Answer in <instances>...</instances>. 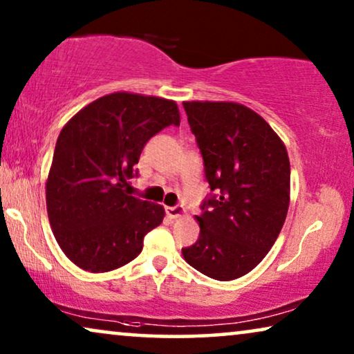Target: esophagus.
<instances>
[{"instance_id":"1","label":"esophagus","mask_w":354,"mask_h":354,"mask_svg":"<svg viewBox=\"0 0 354 354\" xmlns=\"http://www.w3.org/2000/svg\"><path fill=\"white\" fill-rule=\"evenodd\" d=\"M166 214L171 217V219H177V217L185 214V207H183V206H169V207H166Z\"/></svg>"}]
</instances>
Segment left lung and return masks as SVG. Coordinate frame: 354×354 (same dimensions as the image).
Wrapping results in <instances>:
<instances>
[{
	"label": "left lung",
	"mask_w": 354,
	"mask_h": 354,
	"mask_svg": "<svg viewBox=\"0 0 354 354\" xmlns=\"http://www.w3.org/2000/svg\"><path fill=\"white\" fill-rule=\"evenodd\" d=\"M211 193L196 216L200 236L182 248L192 268L216 280L253 270L282 230L290 203L287 148L254 111L225 101H185Z\"/></svg>",
	"instance_id": "8db88e82"
}]
</instances>
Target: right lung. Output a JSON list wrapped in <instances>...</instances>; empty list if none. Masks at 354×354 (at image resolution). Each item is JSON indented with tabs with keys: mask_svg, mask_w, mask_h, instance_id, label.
Masks as SVG:
<instances>
[{
	"mask_svg": "<svg viewBox=\"0 0 354 354\" xmlns=\"http://www.w3.org/2000/svg\"><path fill=\"white\" fill-rule=\"evenodd\" d=\"M180 125L176 101L106 95L61 130L46 182V209L61 250L88 272L130 263L143 239L162 222L164 207L129 193L148 140Z\"/></svg>",
	"mask_w": 354,
	"mask_h": 354,
	"instance_id": "right-lung-1",
	"label": "right lung"
}]
</instances>
